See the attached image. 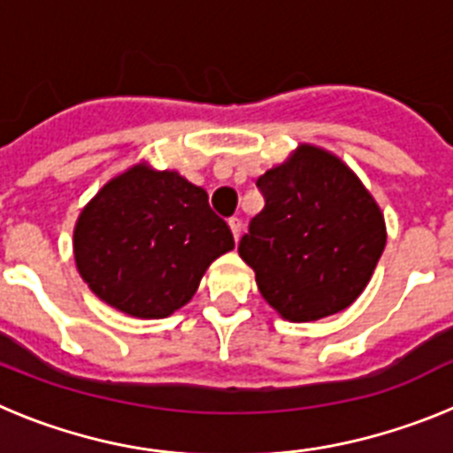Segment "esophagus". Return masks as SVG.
<instances>
[{"instance_id":"34e87169","label":"esophagus","mask_w":453,"mask_h":453,"mask_svg":"<svg viewBox=\"0 0 453 453\" xmlns=\"http://www.w3.org/2000/svg\"><path fill=\"white\" fill-rule=\"evenodd\" d=\"M229 226H231V231H234V238L238 240L240 238V231H242V219H240V218H231L229 219Z\"/></svg>"}]
</instances>
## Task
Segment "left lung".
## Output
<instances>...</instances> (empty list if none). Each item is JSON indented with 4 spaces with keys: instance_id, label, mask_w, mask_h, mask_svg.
I'll return each instance as SVG.
<instances>
[{
    "instance_id": "1",
    "label": "left lung",
    "mask_w": 453,
    "mask_h": 453,
    "mask_svg": "<svg viewBox=\"0 0 453 453\" xmlns=\"http://www.w3.org/2000/svg\"><path fill=\"white\" fill-rule=\"evenodd\" d=\"M265 208L238 245L263 299L288 322L345 311L370 283L386 219L347 163L302 142L258 177Z\"/></svg>"
}]
</instances>
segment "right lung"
<instances>
[{"label": "right lung", "mask_w": 453, "mask_h": 453, "mask_svg": "<svg viewBox=\"0 0 453 453\" xmlns=\"http://www.w3.org/2000/svg\"><path fill=\"white\" fill-rule=\"evenodd\" d=\"M72 245L79 274L104 303L161 319L190 302L208 265L235 242L203 188L142 161L81 208Z\"/></svg>", "instance_id": "add662e5"}]
</instances>
